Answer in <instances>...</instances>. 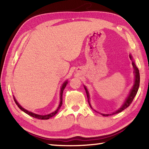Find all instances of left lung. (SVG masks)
<instances>
[{
	"mask_svg": "<svg viewBox=\"0 0 149 149\" xmlns=\"http://www.w3.org/2000/svg\"><path fill=\"white\" fill-rule=\"evenodd\" d=\"M129 58L132 60V66H133V68H134V83L133 86H132L131 90L129 91V93L128 95V96L126 98L124 102H123V104L122 105V106L120 107V108L116 110V111L113 112L111 114H103V113H101V115L104 116H109V115H115V114H117L118 113H120L121 111H122L123 110H124L125 109L127 108V107H129L130 106V104L132 103V100H133L134 97L136 96V95L137 92H138V88L139 86H140V72H139V70L137 68L136 65H135V63L134 61L133 60V58H132V56L131 54H129ZM84 90L86 91V93L87 95V97H88V103H89V105L90 106V107L91 109L92 108V107L91 106V104L90 102V94L89 92H88V89L86 88V87L84 86Z\"/></svg>",
	"mask_w": 149,
	"mask_h": 149,
	"instance_id": "obj_1",
	"label": "left lung"
}]
</instances>
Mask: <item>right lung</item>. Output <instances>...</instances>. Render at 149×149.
Instances as JSON below:
<instances>
[{"label": "right lung", "mask_w": 149, "mask_h": 149, "mask_svg": "<svg viewBox=\"0 0 149 149\" xmlns=\"http://www.w3.org/2000/svg\"><path fill=\"white\" fill-rule=\"evenodd\" d=\"M68 83V80L65 81L64 83H63V84H62V86L61 87V90H60V102H59V104L58 106V107L57 108V109L55 111H54L51 113L50 114H48V115H38V114H35L33 112H31L29 111H27V109H24V107H22L20 104H19V103L17 102V100L15 99V97H13L14 98V100L15 102L16 103V104L18 106V107L20 108L22 111H23L24 113H26V114H27V115H29L30 116H31L32 117H34V118H38V119H40V120H47V119H49L50 118H51V117H52L53 116H54L58 112L59 109H60V107H61V106H62V104H63V91H64L65 88L66 86V84H67Z\"/></svg>", "instance_id": "1"}]
</instances>
